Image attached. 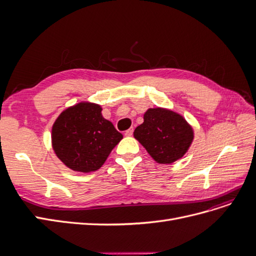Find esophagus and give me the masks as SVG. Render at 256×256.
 I'll list each match as a JSON object with an SVG mask.
<instances>
[{
	"label": "esophagus",
	"mask_w": 256,
	"mask_h": 256,
	"mask_svg": "<svg viewBox=\"0 0 256 256\" xmlns=\"http://www.w3.org/2000/svg\"><path fill=\"white\" fill-rule=\"evenodd\" d=\"M132 134H134V128H130L125 131V136H132Z\"/></svg>",
	"instance_id": "obj_1"
}]
</instances>
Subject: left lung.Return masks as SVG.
<instances>
[{
	"instance_id": "1",
	"label": "left lung",
	"mask_w": 256,
	"mask_h": 256,
	"mask_svg": "<svg viewBox=\"0 0 256 256\" xmlns=\"http://www.w3.org/2000/svg\"><path fill=\"white\" fill-rule=\"evenodd\" d=\"M134 136L154 161L171 164L188 152L194 132L180 114L154 108L144 113V122L136 128Z\"/></svg>"
}]
</instances>
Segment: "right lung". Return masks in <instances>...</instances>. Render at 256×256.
<instances>
[{
    "instance_id": "right-lung-1",
    "label": "right lung",
    "mask_w": 256,
    "mask_h": 256,
    "mask_svg": "<svg viewBox=\"0 0 256 256\" xmlns=\"http://www.w3.org/2000/svg\"><path fill=\"white\" fill-rule=\"evenodd\" d=\"M102 111L97 104L82 102L67 108L53 124V150L72 171H97L122 138Z\"/></svg>"
}]
</instances>
